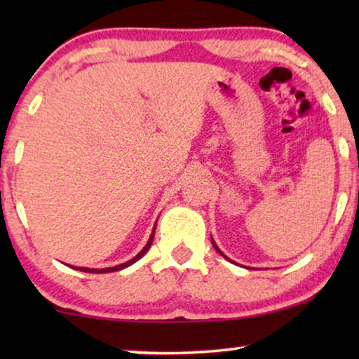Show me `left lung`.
Listing matches in <instances>:
<instances>
[{
  "instance_id": "left-lung-1",
  "label": "left lung",
  "mask_w": 359,
  "mask_h": 359,
  "mask_svg": "<svg viewBox=\"0 0 359 359\" xmlns=\"http://www.w3.org/2000/svg\"><path fill=\"white\" fill-rule=\"evenodd\" d=\"M210 242H212V245H214V248H215V250H217V253H220V255H222V257H224L225 259H229L227 257H225V255H224L222 252H220V248L217 247V245H215V242H214V238H210ZM229 262H232V259H229Z\"/></svg>"
}]
</instances>
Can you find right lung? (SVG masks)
Returning a JSON list of instances; mask_svg holds the SVG:
<instances>
[{
    "label": "right lung",
    "instance_id": "add662e5",
    "mask_svg": "<svg viewBox=\"0 0 359 359\" xmlns=\"http://www.w3.org/2000/svg\"><path fill=\"white\" fill-rule=\"evenodd\" d=\"M154 235H155V227H154V230H151V235H150V238H149V242H147V245L144 248L140 250V253L139 255H135L134 258L132 259H129V262H126V263H122V264H117V266H112V268H101V269H96V268H81V266H72L73 269H78V271H85V273H114V271H121V269H124V268H127V266H130V264H134L135 262H139V259L144 257V255L149 252V248H150V245H151V242H154Z\"/></svg>",
    "mask_w": 359,
    "mask_h": 359
}]
</instances>
